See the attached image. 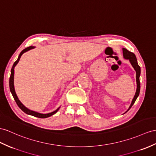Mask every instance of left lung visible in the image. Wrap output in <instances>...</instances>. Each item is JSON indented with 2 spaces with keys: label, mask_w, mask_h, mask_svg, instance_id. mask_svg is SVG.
<instances>
[{
  "label": "left lung",
  "mask_w": 156,
  "mask_h": 156,
  "mask_svg": "<svg viewBox=\"0 0 156 156\" xmlns=\"http://www.w3.org/2000/svg\"><path fill=\"white\" fill-rule=\"evenodd\" d=\"M122 51H123V56L124 58L126 59H129L132 66H133V68L134 69V70H136V82H137V89H136V92L135 94L134 97L133 99V101L131 103V105L129 107V109H128L129 111L132 106L133 105V104L134 103V102L136 100L137 98L138 97L139 94H140V67L138 65V62H137V59L135 55L132 53V52L128 51L127 49L123 48L122 49Z\"/></svg>",
  "instance_id": "8db88e82"
}]
</instances>
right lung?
<instances>
[{"label": "right lung", "mask_w": 156, "mask_h": 156, "mask_svg": "<svg viewBox=\"0 0 156 156\" xmlns=\"http://www.w3.org/2000/svg\"><path fill=\"white\" fill-rule=\"evenodd\" d=\"M34 47H28L26 48V49H23L20 54L19 57L17 59V61H16L14 65L12 66V69H11V74H10V80H9V86H10V91L12 94V96L14 99L15 101L16 102L18 106L20 108L23 112L26 113V114H28V115H32V116H34V117H38V118H47V117H51L52 116V115L55 114L57 112V111H58L59 108H58L57 110H55V111H53V112H51L50 113H47V114H41V113H37V112H35V111H31L30 109H28L27 108H26V107L23 105L22 103L20 102V101L19 100L17 95H16V94L15 92V90H14V67L15 66L17 65V63L18 62V61H20V58L21 56L22 55V54L23 53H25V52L29 51L31 49H34Z\"/></svg>", "instance_id": "right-lung-1"}]
</instances>
